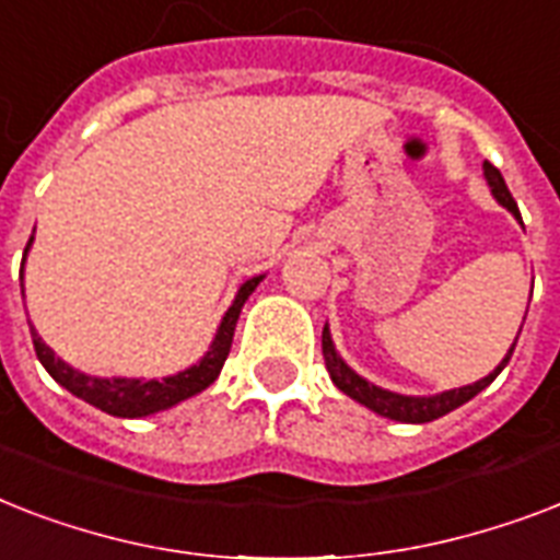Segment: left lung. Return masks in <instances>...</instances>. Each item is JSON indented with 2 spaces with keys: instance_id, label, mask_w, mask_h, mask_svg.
<instances>
[{
  "instance_id": "obj_1",
  "label": "left lung",
  "mask_w": 560,
  "mask_h": 560,
  "mask_svg": "<svg viewBox=\"0 0 560 560\" xmlns=\"http://www.w3.org/2000/svg\"><path fill=\"white\" fill-rule=\"evenodd\" d=\"M482 171H486L488 188H491V194H494V200L500 202L503 209L512 211L514 218L521 220L517 202H514V197L509 194V188H505L503 174H500L491 162H486ZM514 346H517V337H514L509 354L500 360V366H497L491 374H486L482 381L470 383V386L435 392V395H400V392H389V389H383V386H374V383H369L363 374L354 372V369L340 358V351H337V346H334L328 325L323 328V358H325V369H328V374H331L334 386H337L340 392H346L351 400H358V404L369 407L372 412H377V416L400 421V424H427V421H435V418L447 416V412H453V409L462 407V404H468L474 395H479L486 386H491V381H494L497 374L503 372L505 363L512 360Z\"/></svg>"
}]
</instances>
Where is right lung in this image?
<instances>
[{"mask_svg":"<svg viewBox=\"0 0 560 560\" xmlns=\"http://www.w3.org/2000/svg\"><path fill=\"white\" fill-rule=\"evenodd\" d=\"M34 244V235L28 237V246H25V255H22V267H25V258H28V249ZM264 281V276H253L246 279L241 288H237L232 305L223 314L218 325V334L211 340L209 351L202 354L194 366L183 369L177 374H168V377H95V374H83L78 369H72L66 360H60L55 351L48 349L43 337L34 331L31 325V340H34V351H37L39 363L46 366V372L55 377L63 389H69L74 398L86 400L101 412L116 418H144L153 416V412H162V409H171L183 404V400L194 398L197 392L209 389L211 383L218 381L220 369L226 363L229 349H232V337H235L237 316H241V307L253 290ZM22 296H25V288H22Z\"/></svg>","mask_w":560,"mask_h":560,"instance_id":"add662e5","label":"right lung"}]
</instances>
